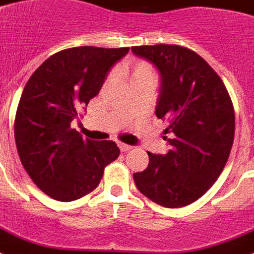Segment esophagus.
<instances>
[{
    "label": "esophagus",
    "instance_id": "1",
    "mask_svg": "<svg viewBox=\"0 0 254 254\" xmlns=\"http://www.w3.org/2000/svg\"><path fill=\"white\" fill-rule=\"evenodd\" d=\"M119 148H121V151H128V149L132 148V145H128V144H126V143H119Z\"/></svg>",
    "mask_w": 254,
    "mask_h": 254
}]
</instances>
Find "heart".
<instances>
[{"label":"heart","instance_id":"b5f03b06","mask_svg":"<svg viewBox=\"0 0 254 254\" xmlns=\"http://www.w3.org/2000/svg\"><path fill=\"white\" fill-rule=\"evenodd\" d=\"M129 74H131V83L135 80L144 79V78H154L152 68L144 62H136L129 66Z\"/></svg>","mask_w":254,"mask_h":254}]
</instances>
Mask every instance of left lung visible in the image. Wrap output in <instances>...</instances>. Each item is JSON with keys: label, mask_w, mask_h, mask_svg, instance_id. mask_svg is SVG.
<instances>
[{"label": "left lung", "mask_w": 254, "mask_h": 254, "mask_svg": "<svg viewBox=\"0 0 254 254\" xmlns=\"http://www.w3.org/2000/svg\"><path fill=\"white\" fill-rule=\"evenodd\" d=\"M131 52L160 74L155 114L166 121L167 154L148 152L133 174L137 190L166 208L186 207L205 193L231 154L235 111L227 88L201 57L178 45L135 46Z\"/></svg>", "instance_id": "8db88e82"}]
</instances>
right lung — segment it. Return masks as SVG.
<instances>
[{"instance_id":"obj_1","label":"right lung","mask_w":254,"mask_h":254,"mask_svg":"<svg viewBox=\"0 0 254 254\" xmlns=\"http://www.w3.org/2000/svg\"><path fill=\"white\" fill-rule=\"evenodd\" d=\"M129 47L80 46L47 58L27 80L14 123L23 168L39 190L72 201L95 190L107 164L119 156L113 140L83 137L71 122L99 94L111 68Z\"/></svg>"}]
</instances>
